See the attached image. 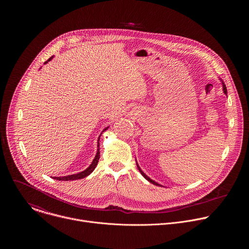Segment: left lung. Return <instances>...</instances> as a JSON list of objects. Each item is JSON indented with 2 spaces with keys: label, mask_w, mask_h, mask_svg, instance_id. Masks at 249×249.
Segmentation results:
<instances>
[{
  "label": "left lung",
  "mask_w": 249,
  "mask_h": 249,
  "mask_svg": "<svg viewBox=\"0 0 249 249\" xmlns=\"http://www.w3.org/2000/svg\"><path fill=\"white\" fill-rule=\"evenodd\" d=\"M222 84H223V83H222ZM223 91H224V93H225V94H227V90H226V87H225V85H224V84H223ZM137 167H138V169H139V171H140V173L142 174V176L143 177V178H145L146 180H148L150 183H152V184H154V185H157V186H159V184H158V183H156L155 181L151 180V179L148 178V177H147L145 174H143V172H142V170L140 169V167L138 166V164H137Z\"/></svg>",
  "instance_id": "1"
}]
</instances>
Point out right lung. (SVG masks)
Returning a JSON list of instances; mask_svg holds the SVG:
<instances>
[{"label": "right lung", "mask_w": 249, "mask_h": 249, "mask_svg": "<svg viewBox=\"0 0 249 249\" xmlns=\"http://www.w3.org/2000/svg\"><path fill=\"white\" fill-rule=\"evenodd\" d=\"M53 58V56L52 57H50L49 59H48V61H50L51 59ZM48 61H46L45 63H47ZM107 128H106L105 130H107ZM104 130V131H105ZM101 137V136H100ZM99 140H100V138H99ZM100 146V142L98 141V147ZM100 156H101V153H100V147L98 148V152H97V154H96V157H95V159L93 160V162H92V164L85 170V171H83V172H81V173H79V174H76V175H71V176H67V177H62V178H53V179H57V180H64V181H68V180H76V179H81V178H86V177H88L94 170H95V168H96V166L98 165V162H99V159H100Z\"/></svg>", "instance_id": "add662e5"}]
</instances>
